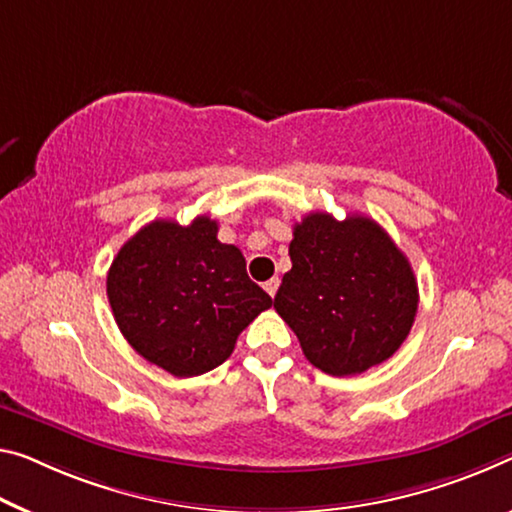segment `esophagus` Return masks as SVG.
<instances>
[{
	"label": "esophagus",
	"instance_id": "obj_1",
	"mask_svg": "<svg viewBox=\"0 0 512 512\" xmlns=\"http://www.w3.org/2000/svg\"><path fill=\"white\" fill-rule=\"evenodd\" d=\"M263 288L267 290V295H270V297L277 295V290H279V277H272L270 281H265Z\"/></svg>",
	"mask_w": 512,
	"mask_h": 512
}]
</instances>
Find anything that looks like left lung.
I'll return each mask as SVG.
<instances>
[{
	"mask_svg": "<svg viewBox=\"0 0 512 512\" xmlns=\"http://www.w3.org/2000/svg\"><path fill=\"white\" fill-rule=\"evenodd\" d=\"M274 309L304 357L329 375H357L387 361L410 334L419 288L412 265L373 219L309 212L295 224Z\"/></svg>",
	"mask_w": 512,
	"mask_h": 512,
	"instance_id": "1",
	"label": "left lung"
}]
</instances>
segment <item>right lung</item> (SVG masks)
I'll list each match as a JSON object with an SVG mask.
<instances>
[{"mask_svg": "<svg viewBox=\"0 0 512 512\" xmlns=\"http://www.w3.org/2000/svg\"><path fill=\"white\" fill-rule=\"evenodd\" d=\"M245 256L217 240L206 215L155 219L119 249L107 272L114 320L132 348L176 377L208 373L272 297L247 277Z\"/></svg>", "mask_w": 512, "mask_h": 512, "instance_id": "1", "label": "right lung"}]
</instances>
